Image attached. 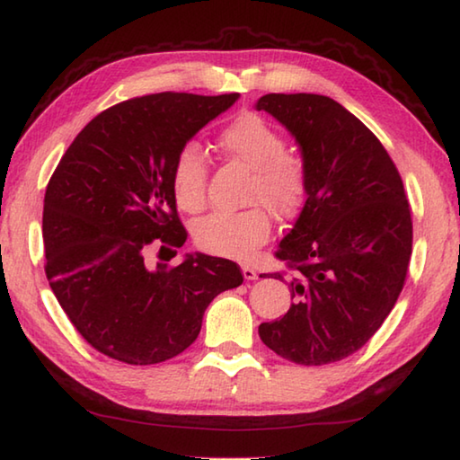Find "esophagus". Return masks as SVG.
I'll list each match as a JSON object with an SVG mask.
<instances>
[{
    "label": "esophagus",
    "instance_id": "1",
    "mask_svg": "<svg viewBox=\"0 0 460 460\" xmlns=\"http://www.w3.org/2000/svg\"><path fill=\"white\" fill-rule=\"evenodd\" d=\"M242 274H244L246 280H256L258 274L252 266H242Z\"/></svg>",
    "mask_w": 460,
    "mask_h": 460
}]
</instances>
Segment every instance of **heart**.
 Listing matches in <instances>:
<instances>
[{"mask_svg":"<svg viewBox=\"0 0 460 460\" xmlns=\"http://www.w3.org/2000/svg\"><path fill=\"white\" fill-rule=\"evenodd\" d=\"M220 150L252 172L248 204L238 214L206 216L194 226L196 246L206 254L248 260L270 236V218H290L306 194V168L298 155L286 152L284 137L254 114L240 116L220 136ZM208 164L196 144H186L172 166V190L186 212H200L206 204ZM265 208H262L261 206Z\"/></svg>","mask_w":460,"mask_h":460,"instance_id":"heart-1","label":"heart"}]
</instances>
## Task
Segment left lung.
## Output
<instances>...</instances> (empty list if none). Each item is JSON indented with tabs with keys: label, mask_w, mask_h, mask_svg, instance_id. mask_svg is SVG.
Wrapping results in <instances>:
<instances>
[{
	"label": "left lung",
	"mask_w": 460,
	"mask_h": 460,
	"mask_svg": "<svg viewBox=\"0 0 460 460\" xmlns=\"http://www.w3.org/2000/svg\"><path fill=\"white\" fill-rule=\"evenodd\" d=\"M256 110L288 129L306 168L305 208L276 250L294 270V302L258 334L286 360L331 365L362 349L394 308L412 254L409 200L385 146L332 98L266 93Z\"/></svg>",
	"instance_id": "8db88e82"
}]
</instances>
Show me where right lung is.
<instances>
[{"mask_svg": "<svg viewBox=\"0 0 460 460\" xmlns=\"http://www.w3.org/2000/svg\"><path fill=\"white\" fill-rule=\"evenodd\" d=\"M238 98L162 92L116 103L59 160L43 200L46 276L106 357L140 367L178 357L208 305L244 280L236 262L208 254L146 266L154 240L180 248L188 238L172 190L178 152Z\"/></svg>", "mask_w": 460, "mask_h": 460, "instance_id": "1", "label": "right lung"}]
</instances>
